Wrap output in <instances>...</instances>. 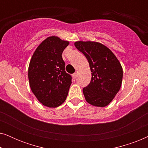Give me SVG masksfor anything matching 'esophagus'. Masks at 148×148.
Listing matches in <instances>:
<instances>
[{
    "label": "esophagus",
    "mask_w": 148,
    "mask_h": 148,
    "mask_svg": "<svg viewBox=\"0 0 148 148\" xmlns=\"http://www.w3.org/2000/svg\"><path fill=\"white\" fill-rule=\"evenodd\" d=\"M77 76V73H75L73 74V78L74 79H76Z\"/></svg>",
    "instance_id": "esophagus-1"
}]
</instances>
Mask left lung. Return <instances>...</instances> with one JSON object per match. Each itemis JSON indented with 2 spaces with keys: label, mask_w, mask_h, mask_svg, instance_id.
<instances>
[{
  "label": "left lung",
  "mask_w": 148,
  "mask_h": 148,
  "mask_svg": "<svg viewBox=\"0 0 148 148\" xmlns=\"http://www.w3.org/2000/svg\"><path fill=\"white\" fill-rule=\"evenodd\" d=\"M75 46L88 60L92 79L83 89L86 100L97 107H104L113 100L120 90L123 68L114 53L97 42L77 41Z\"/></svg>",
  "instance_id": "8db88e82"
}]
</instances>
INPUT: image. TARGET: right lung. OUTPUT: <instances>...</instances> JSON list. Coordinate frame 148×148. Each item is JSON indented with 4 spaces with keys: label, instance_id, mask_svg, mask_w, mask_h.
I'll list each match as a JSON object with an SVG mask.
<instances>
[{
    "label": "right lung",
    "instance_id": "obj_1",
    "mask_svg": "<svg viewBox=\"0 0 148 148\" xmlns=\"http://www.w3.org/2000/svg\"><path fill=\"white\" fill-rule=\"evenodd\" d=\"M69 42L52 36L36 48L30 60L28 79L32 92L44 106L56 108L65 101L71 76L64 71L62 53Z\"/></svg>",
    "mask_w": 148,
    "mask_h": 148
}]
</instances>
